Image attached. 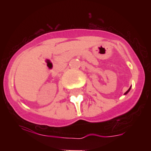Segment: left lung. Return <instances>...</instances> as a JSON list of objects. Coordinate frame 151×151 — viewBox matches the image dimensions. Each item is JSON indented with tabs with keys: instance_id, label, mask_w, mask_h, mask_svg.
<instances>
[{
	"instance_id": "1",
	"label": "left lung",
	"mask_w": 151,
	"mask_h": 151,
	"mask_svg": "<svg viewBox=\"0 0 151 151\" xmlns=\"http://www.w3.org/2000/svg\"><path fill=\"white\" fill-rule=\"evenodd\" d=\"M130 88H129V90H128V91H127V92H125V93H124V94H127V93H128V92H129V90H130Z\"/></svg>"
}]
</instances>
